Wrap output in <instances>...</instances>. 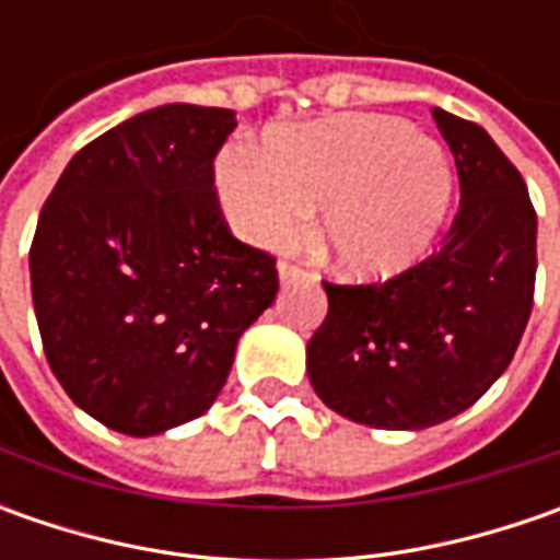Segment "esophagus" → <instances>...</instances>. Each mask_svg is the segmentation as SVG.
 Masks as SVG:
<instances>
[{
	"label": "esophagus",
	"instance_id": "esophagus-1",
	"mask_svg": "<svg viewBox=\"0 0 560 560\" xmlns=\"http://www.w3.org/2000/svg\"><path fill=\"white\" fill-rule=\"evenodd\" d=\"M299 277H305V268H302V265L280 261V280H283V283H292V280H299Z\"/></svg>",
	"mask_w": 560,
	"mask_h": 560
}]
</instances>
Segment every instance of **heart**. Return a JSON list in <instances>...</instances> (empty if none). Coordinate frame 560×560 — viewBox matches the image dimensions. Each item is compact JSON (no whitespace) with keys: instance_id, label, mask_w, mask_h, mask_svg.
Returning <instances> with one entry per match:
<instances>
[{"instance_id":"1","label":"heart","mask_w":560,"mask_h":560,"mask_svg":"<svg viewBox=\"0 0 560 560\" xmlns=\"http://www.w3.org/2000/svg\"><path fill=\"white\" fill-rule=\"evenodd\" d=\"M233 226L261 246H283L320 208V246L352 277H396L436 243L452 192L440 142L408 124L346 115L273 133L268 152L233 149L218 164Z\"/></svg>"}]
</instances>
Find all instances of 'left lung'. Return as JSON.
I'll return each instance as SVG.
<instances>
[{
  "label": "left lung",
  "instance_id": "obj_1",
  "mask_svg": "<svg viewBox=\"0 0 560 560\" xmlns=\"http://www.w3.org/2000/svg\"><path fill=\"white\" fill-rule=\"evenodd\" d=\"M462 202L442 246L383 283H324L308 376L336 415L423 430L462 415L521 346L536 287V208L480 124L433 108Z\"/></svg>",
  "mask_w": 560,
  "mask_h": 560
}]
</instances>
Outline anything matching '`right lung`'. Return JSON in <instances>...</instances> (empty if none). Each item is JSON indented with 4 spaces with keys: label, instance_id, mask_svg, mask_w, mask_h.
<instances>
[{
    "label": "right lung",
    "instance_id": "1",
    "mask_svg": "<svg viewBox=\"0 0 560 560\" xmlns=\"http://www.w3.org/2000/svg\"><path fill=\"white\" fill-rule=\"evenodd\" d=\"M230 108L159 105L86 142L39 211L31 290L49 368L74 405L127 436L211 408L236 342L280 290L214 189Z\"/></svg>",
    "mask_w": 560,
    "mask_h": 560
}]
</instances>
